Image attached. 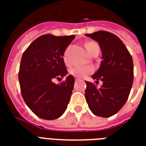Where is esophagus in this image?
<instances>
[{
    "label": "esophagus",
    "instance_id": "1",
    "mask_svg": "<svg viewBox=\"0 0 146 146\" xmlns=\"http://www.w3.org/2000/svg\"><path fill=\"white\" fill-rule=\"evenodd\" d=\"M79 80V79L78 78H75V81H78Z\"/></svg>",
    "mask_w": 146,
    "mask_h": 146
}]
</instances>
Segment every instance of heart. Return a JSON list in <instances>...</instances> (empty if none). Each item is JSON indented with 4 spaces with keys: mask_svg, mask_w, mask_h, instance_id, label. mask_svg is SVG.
<instances>
[{
    "mask_svg": "<svg viewBox=\"0 0 146 146\" xmlns=\"http://www.w3.org/2000/svg\"><path fill=\"white\" fill-rule=\"evenodd\" d=\"M85 47L91 55H94L96 51H99L98 44L95 41L86 42ZM68 49H66L63 54V61L66 65L70 64V59L67 54ZM94 72V68L92 66H73L69 70V73L71 75L78 77V78H84Z\"/></svg>",
    "mask_w": 146,
    "mask_h": 146,
    "instance_id": "heart-1",
    "label": "heart"
}]
</instances>
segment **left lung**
Listing matches in <instances>:
<instances>
[{
  "label": "left lung",
  "mask_w": 146,
  "mask_h": 146,
  "mask_svg": "<svg viewBox=\"0 0 146 146\" xmlns=\"http://www.w3.org/2000/svg\"><path fill=\"white\" fill-rule=\"evenodd\" d=\"M86 36L98 43L102 51L100 68L92 76L96 84L102 81L98 89L85 81V98L95 115L110 117L116 114L128 98L134 80V65L131 54L122 40L110 32L98 31Z\"/></svg>",
  "instance_id": "8db88e82"
}]
</instances>
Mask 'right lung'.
Instances as JSON below:
<instances>
[{"instance_id":"add662e5","label":"right lung","mask_w":146,"mask_h":146,"mask_svg":"<svg viewBox=\"0 0 146 146\" xmlns=\"http://www.w3.org/2000/svg\"><path fill=\"white\" fill-rule=\"evenodd\" d=\"M75 36H39L24 51L19 79L24 101L35 115L44 119L60 117L66 111L72 95L74 77L55 84L54 79L67 74L63 54Z\"/></svg>"}]
</instances>
